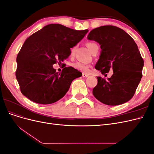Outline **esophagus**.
I'll return each mask as SVG.
<instances>
[{"mask_svg": "<svg viewBox=\"0 0 154 154\" xmlns=\"http://www.w3.org/2000/svg\"><path fill=\"white\" fill-rule=\"evenodd\" d=\"M82 76H83V77H85V78H86V77H88V76H89V74H87V73H82Z\"/></svg>", "mask_w": 154, "mask_h": 154, "instance_id": "1", "label": "esophagus"}]
</instances>
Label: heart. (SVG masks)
<instances>
[{
  "instance_id": "b5f03b06",
  "label": "heart",
  "mask_w": 154,
  "mask_h": 154,
  "mask_svg": "<svg viewBox=\"0 0 154 154\" xmlns=\"http://www.w3.org/2000/svg\"><path fill=\"white\" fill-rule=\"evenodd\" d=\"M97 45L96 44L93 43V42H88L87 44L88 48H89L91 51H92V49L93 48L95 47V46H97ZM74 48L71 50V54H72L74 53ZM73 67H74V69H77L78 71H82V72H87L88 70V68H89V66H88V65H87L86 63H84L80 62H78L74 63L73 64Z\"/></svg>"
}]
</instances>
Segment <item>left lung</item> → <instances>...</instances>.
I'll return each mask as SVG.
<instances>
[{"label":"left lung","mask_w":154,"mask_h":154,"mask_svg":"<svg viewBox=\"0 0 154 154\" xmlns=\"http://www.w3.org/2000/svg\"><path fill=\"white\" fill-rule=\"evenodd\" d=\"M88 40L99 43L101 49L95 69L101 74L112 69L110 78L97 77V84L92 93L107 105H119L134 96L142 78L144 61L134 39L124 30L114 26L92 29Z\"/></svg>","instance_id":"1"}]
</instances>
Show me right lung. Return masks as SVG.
<instances>
[{
    "label": "right lung",
    "instance_id": "obj_1",
    "mask_svg": "<svg viewBox=\"0 0 154 154\" xmlns=\"http://www.w3.org/2000/svg\"><path fill=\"white\" fill-rule=\"evenodd\" d=\"M88 31L51 24L28 37L17 57L16 78L22 94L35 103L44 105L62 98L72 82L82 73L68 67L58 74L53 66L67 59L71 48Z\"/></svg>",
    "mask_w": 154,
    "mask_h": 154
}]
</instances>
